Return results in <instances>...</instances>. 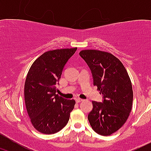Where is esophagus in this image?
<instances>
[{
	"mask_svg": "<svg viewBox=\"0 0 151 151\" xmlns=\"http://www.w3.org/2000/svg\"><path fill=\"white\" fill-rule=\"evenodd\" d=\"M75 101L77 103H79V102H81V101H83V99H80V98H77L75 99Z\"/></svg>",
	"mask_w": 151,
	"mask_h": 151,
	"instance_id": "34e87169",
	"label": "esophagus"
}]
</instances>
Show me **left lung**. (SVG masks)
Segmentation results:
<instances>
[{
  "label": "left lung",
  "instance_id": "obj_1",
  "mask_svg": "<svg viewBox=\"0 0 151 151\" xmlns=\"http://www.w3.org/2000/svg\"><path fill=\"white\" fill-rule=\"evenodd\" d=\"M80 55L91 68L93 85L103 95V102L93 101L88 121L94 132L109 136L127 121L132 107L133 91L126 68L113 55L96 50H82Z\"/></svg>",
  "mask_w": 151,
  "mask_h": 151
}]
</instances>
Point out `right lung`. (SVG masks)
Returning a JSON list of instances; mask_svg holds the SVG:
<instances>
[{
    "label": "right lung",
    "instance_id": "right-lung-1",
    "mask_svg": "<svg viewBox=\"0 0 151 151\" xmlns=\"http://www.w3.org/2000/svg\"><path fill=\"white\" fill-rule=\"evenodd\" d=\"M77 47L47 51L33 63L27 74L24 88L27 112L33 127L42 134L58 132L67 124L74 99L59 96L56 85L63 68Z\"/></svg>",
    "mask_w": 151,
    "mask_h": 151
}]
</instances>
